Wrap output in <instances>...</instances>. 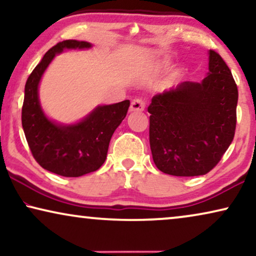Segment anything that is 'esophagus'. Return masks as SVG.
<instances>
[{"label": "esophagus", "instance_id": "obj_1", "mask_svg": "<svg viewBox=\"0 0 256 256\" xmlns=\"http://www.w3.org/2000/svg\"><path fill=\"white\" fill-rule=\"evenodd\" d=\"M146 107V102L142 99H134L132 101L130 110L132 112H143Z\"/></svg>", "mask_w": 256, "mask_h": 256}]
</instances>
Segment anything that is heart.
I'll list each match as a JSON object with an SVG mask.
<instances>
[{"mask_svg":"<svg viewBox=\"0 0 256 256\" xmlns=\"http://www.w3.org/2000/svg\"><path fill=\"white\" fill-rule=\"evenodd\" d=\"M168 68H169V62L166 60H157L152 64V73H155V74H158V73H162L163 71H166Z\"/></svg>","mask_w":256,"mask_h":256,"instance_id":"obj_1","label":"heart"}]
</instances>
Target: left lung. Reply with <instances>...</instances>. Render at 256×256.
Masks as SVG:
<instances>
[{
    "label": "left lung",
    "mask_w": 256,
    "mask_h": 256,
    "mask_svg": "<svg viewBox=\"0 0 256 256\" xmlns=\"http://www.w3.org/2000/svg\"><path fill=\"white\" fill-rule=\"evenodd\" d=\"M238 87L224 59L208 51L202 82H184L152 96L149 141L157 169L192 177L214 168L233 141Z\"/></svg>",
    "instance_id": "1"
}]
</instances>
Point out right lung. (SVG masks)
I'll return each mask as SVG.
<instances>
[{
    "label": "right lung",
    "mask_w": 256,
    "mask_h": 256,
    "mask_svg": "<svg viewBox=\"0 0 256 256\" xmlns=\"http://www.w3.org/2000/svg\"><path fill=\"white\" fill-rule=\"evenodd\" d=\"M88 42L68 40L51 48L26 80L22 126L28 144L38 164L64 177H80L96 171L107 157L112 136L127 115L130 101L98 106L76 124H58L40 106L38 87L56 54L64 50L90 48Z\"/></svg>",
    "instance_id": "right-lung-1"
}]
</instances>
